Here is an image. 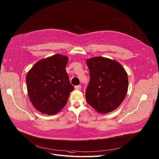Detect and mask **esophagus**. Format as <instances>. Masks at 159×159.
<instances>
[{
  "label": "esophagus",
  "mask_w": 159,
  "mask_h": 159,
  "mask_svg": "<svg viewBox=\"0 0 159 159\" xmlns=\"http://www.w3.org/2000/svg\"><path fill=\"white\" fill-rule=\"evenodd\" d=\"M75 89H77V90L80 89H81V85H77V86H75Z\"/></svg>",
  "instance_id": "1"
}]
</instances>
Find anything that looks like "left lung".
Segmentation results:
<instances>
[{"instance_id":"obj_1","label":"left lung","mask_w":159,"mask_h":159,"mask_svg":"<svg viewBox=\"0 0 159 159\" xmlns=\"http://www.w3.org/2000/svg\"><path fill=\"white\" fill-rule=\"evenodd\" d=\"M86 63L90 78L86 90V102L99 113L113 111L128 92L126 71L118 62L102 57L89 58Z\"/></svg>"}]
</instances>
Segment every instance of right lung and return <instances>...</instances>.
I'll use <instances>...</instances> for the list:
<instances>
[{"mask_svg":"<svg viewBox=\"0 0 159 159\" xmlns=\"http://www.w3.org/2000/svg\"><path fill=\"white\" fill-rule=\"evenodd\" d=\"M68 57L60 54L37 62L29 71L26 84L30 101L42 113L54 115L66 104L71 84L66 66Z\"/></svg>","mask_w":159,"mask_h":159,"instance_id":"right-lung-1","label":"right lung"}]
</instances>
